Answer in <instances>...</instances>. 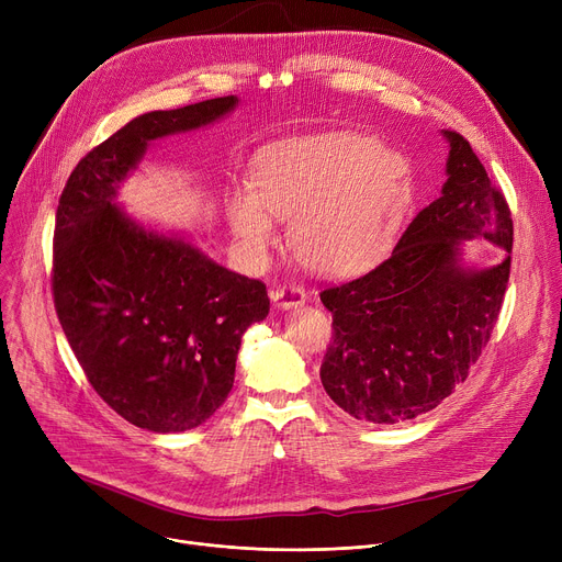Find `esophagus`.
Returning a JSON list of instances; mask_svg holds the SVG:
<instances>
[{"label": "esophagus", "instance_id": "1", "mask_svg": "<svg viewBox=\"0 0 562 562\" xmlns=\"http://www.w3.org/2000/svg\"><path fill=\"white\" fill-rule=\"evenodd\" d=\"M271 301L278 310H293V307H301L307 303V293H305V289H301L296 284L276 286L271 291Z\"/></svg>", "mask_w": 562, "mask_h": 562}]
</instances>
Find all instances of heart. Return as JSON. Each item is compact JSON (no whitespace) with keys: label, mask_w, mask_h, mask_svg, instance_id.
Wrapping results in <instances>:
<instances>
[{"label":"heart","mask_w":562,"mask_h":562,"mask_svg":"<svg viewBox=\"0 0 562 562\" xmlns=\"http://www.w3.org/2000/svg\"><path fill=\"white\" fill-rule=\"evenodd\" d=\"M412 166L380 140L350 132L266 145L250 187L234 189L227 218L241 246L263 257L291 223V246L307 269L350 276L387 252L409 210Z\"/></svg>","instance_id":"obj_1"}]
</instances>
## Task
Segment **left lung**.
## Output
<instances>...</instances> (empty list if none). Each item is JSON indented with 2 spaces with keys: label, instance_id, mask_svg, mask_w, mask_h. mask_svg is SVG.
Listing matches in <instances>:
<instances>
[{
  "label": "left lung",
  "instance_id": "obj_1",
  "mask_svg": "<svg viewBox=\"0 0 562 562\" xmlns=\"http://www.w3.org/2000/svg\"><path fill=\"white\" fill-rule=\"evenodd\" d=\"M441 134V195L407 225L390 259L321 293L335 330L321 382L350 417L371 424L409 422L453 394L490 341L510 278L508 202L469 140ZM469 238H487L507 257L487 270L467 267Z\"/></svg>",
  "mask_w": 562,
  "mask_h": 562
}]
</instances>
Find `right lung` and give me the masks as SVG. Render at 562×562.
Wrapping results in <instances>:
<instances>
[{"label": "right lung", "mask_w": 562, "mask_h": 562, "mask_svg": "<svg viewBox=\"0 0 562 562\" xmlns=\"http://www.w3.org/2000/svg\"><path fill=\"white\" fill-rule=\"evenodd\" d=\"M239 98L134 117L70 172L54 227V307L88 382L130 424L184 432L225 403L244 333L269 314L259 280L180 234L145 227L117 189L153 140L216 123Z\"/></svg>", "instance_id": "obj_1"}]
</instances>
